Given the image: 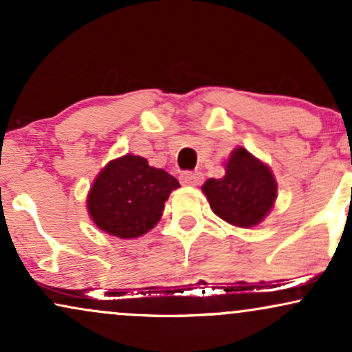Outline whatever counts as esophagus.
I'll list each match as a JSON object with an SVG mask.
<instances>
[{"instance_id":"1","label":"esophagus","mask_w":352,"mask_h":352,"mask_svg":"<svg viewBox=\"0 0 352 352\" xmlns=\"http://www.w3.org/2000/svg\"><path fill=\"white\" fill-rule=\"evenodd\" d=\"M204 181V175L199 171H186L181 175V183L186 186H201Z\"/></svg>"}]
</instances>
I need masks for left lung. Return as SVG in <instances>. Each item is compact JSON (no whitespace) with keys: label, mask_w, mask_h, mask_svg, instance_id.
<instances>
[{"label":"left lung","mask_w":352,"mask_h":352,"mask_svg":"<svg viewBox=\"0 0 352 352\" xmlns=\"http://www.w3.org/2000/svg\"><path fill=\"white\" fill-rule=\"evenodd\" d=\"M202 190L217 217L235 227L250 228L263 222L272 209L277 183L267 164L238 146L225 163V176L207 179Z\"/></svg>","instance_id":"8db88e82"}]
</instances>
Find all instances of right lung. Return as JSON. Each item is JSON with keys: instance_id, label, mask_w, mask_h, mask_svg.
<instances>
[{"instance_id": "right-lung-1", "label": "right lung", "mask_w": 352, "mask_h": 352, "mask_svg": "<svg viewBox=\"0 0 352 352\" xmlns=\"http://www.w3.org/2000/svg\"><path fill=\"white\" fill-rule=\"evenodd\" d=\"M177 188L176 177L164 169L150 166L138 155H124L101 169L86 207L99 230L117 238H137L160 222L164 202Z\"/></svg>"}]
</instances>
